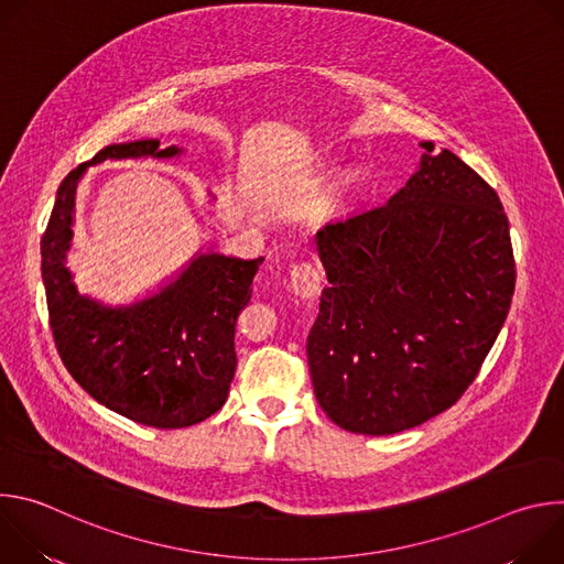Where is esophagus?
I'll return each instance as SVG.
<instances>
[{"instance_id":"34e87169","label":"esophagus","mask_w":564,"mask_h":564,"mask_svg":"<svg viewBox=\"0 0 564 564\" xmlns=\"http://www.w3.org/2000/svg\"><path fill=\"white\" fill-rule=\"evenodd\" d=\"M321 281H324V274L310 261L296 263L290 270V288L303 299H316L321 292Z\"/></svg>"}]
</instances>
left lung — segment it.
I'll list each match as a JSON object with an SVG mask.
<instances>
[{"label":"left lung","mask_w":564,"mask_h":564,"mask_svg":"<svg viewBox=\"0 0 564 564\" xmlns=\"http://www.w3.org/2000/svg\"><path fill=\"white\" fill-rule=\"evenodd\" d=\"M386 205L328 223L314 243L330 288L307 335L318 406L341 429L392 435L451 409L511 307L516 261L496 189L422 142Z\"/></svg>","instance_id":"left-lung-1"}]
</instances>
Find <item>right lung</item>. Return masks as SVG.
<instances>
[{
  "label": "right lung",
  "instance_id": "obj_1",
  "mask_svg": "<svg viewBox=\"0 0 564 564\" xmlns=\"http://www.w3.org/2000/svg\"><path fill=\"white\" fill-rule=\"evenodd\" d=\"M176 144L135 140L98 151L59 185L42 236L48 326L64 368L102 406L153 429H185L225 404L236 370V316L252 296L254 261L198 257L172 285L131 307L79 296L64 268L75 187L89 165L122 158H172Z\"/></svg>",
  "mask_w": 564,
  "mask_h": 564
}]
</instances>
